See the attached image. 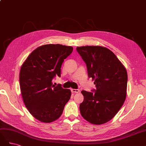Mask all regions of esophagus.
I'll return each mask as SVG.
<instances>
[{
  "mask_svg": "<svg viewBox=\"0 0 146 146\" xmlns=\"http://www.w3.org/2000/svg\"><path fill=\"white\" fill-rule=\"evenodd\" d=\"M71 91L72 92H74V93H78V92H80V90H79L78 89H72Z\"/></svg>",
  "mask_w": 146,
  "mask_h": 146,
  "instance_id": "34e87169",
  "label": "esophagus"
}]
</instances>
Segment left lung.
I'll return each instance as SVG.
<instances>
[{"label": "left lung", "instance_id": "1", "mask_svg": "<svg viewBox=\"0 0 146 146\" xmlns=\"http://www.w3.org/2000/svg\"><path fill=\"white\" fill-rule=\"evenodd\" d=\"M85 61L90 78L94 80V92L82 91L84 100L80 104L82 117L100 125L114 117L124 103L127 95L125 68L108 48L99 46L77 47Z\"/></svg>", "mask_w": 146, "mask_h": 146}]
</instances>
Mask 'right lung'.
<instances>
[{"mask_svg": "<svg viewBox=\"0 0 146 146\" xmlns=\"http://www.w3.org/2000/svg\"><path fill=\"white\" fill-rule=\"evenodd\" d=\"M73 47L61 44H46L34 50L22 65L19 74L21 94L26 108L38 121L49 123L58 119L70 98L71 92L52 79L61 76L64 60Z\"/></svg>", "mask_w": 146, "mask_h": 146, "instance_id": "obj_1", "label": "right lung"}]
</instances>
